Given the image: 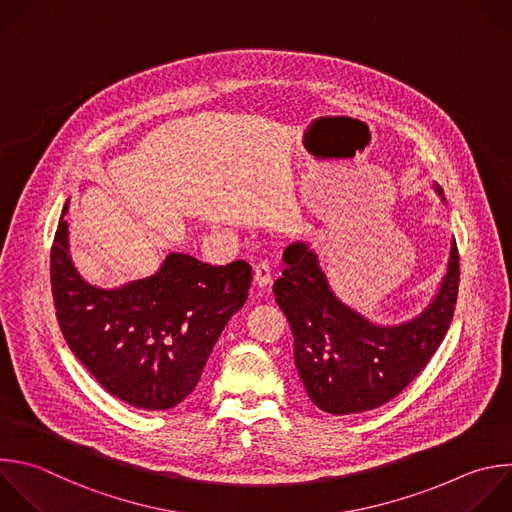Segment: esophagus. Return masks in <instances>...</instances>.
<instances>
[{
    "mask_svg": "<svg viewBox=\"0 0 512 512\" xmlns=\"http://www.w3.org/2000/svg\"><path fill=\"white\" fill-rule=\"evenodd\" d=\"M271 281H273V273H271L269 263H257L255 269H253V283H255V287L265 289V287L271 285Z\"/></svg>",
    "mask_w": 512,
    "mask_h": 512,
    "instance_id": "1",
    "label": "esophagus"
}]
</instances>
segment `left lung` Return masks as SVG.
<instances>
[{"mask_svg": "<svg viewBox=\"0 0 512 512\" xmlns=\"http://www.w3.org/2000/svg\"><path fill=\"white\" fill-rule=\"evenodd\" d=\"M440 191V189H438ZM456 241L436 299L416 319L376 325L339 301L305 243L283 253L273 293L293 333V358L309 400L342 416L384 406L426 368L450 327L458 297Z\"/></svg>", "mask_w": 512, "mask_h": 512, "instance_id": "8db88e82", "label": "left lung"}]
</instances>
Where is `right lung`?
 I'll return each instance as SVG.
<instances>
[{"label": "right lung", "instance_id": "obj_1", "mask_svg": "<svg viewBox=\"0 0 512 512\" xmlns=\"http://www.w3.org/2000/svg\"><path fill=\"white\" fill-rule=\"evenodd\" d=\"M50 281L66 344L98 384L134 408L168 410L199 384L221 331L247 299L251 265L213 267L170 253L156 275L106 291L74 269L60 219Z\"/></svg>", "mask_w": 512, "mask_h": 512}]
</instances>
